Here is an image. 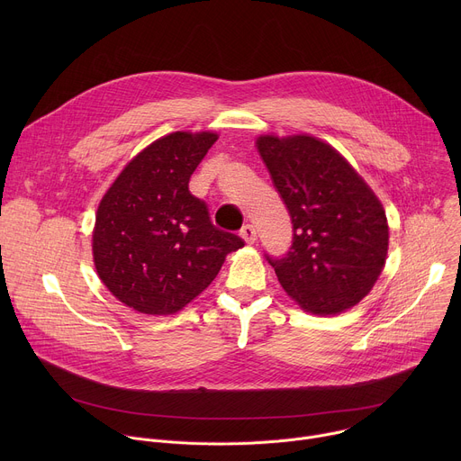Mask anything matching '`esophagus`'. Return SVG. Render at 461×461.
Returning <instances> with one entry per match:
<instances>
[{"mask_svg":"<svg viewBox=\"0 0 461 461\" xmlns=\"http://www.w3.org/2000/svg\"><path fill=\"white\" fill-rule=\"evenodd\" d=\"M240 237L244 239L246 244H253L257 240V231H255V228L251 224H244L242 230H240Z\"/></svg>","mask_w":461,"mask_h":461,"instance_id":"1","label":"esophagus"}]
</instances>
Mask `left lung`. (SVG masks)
<instances>
[{
	"mask_svg": "<svg viewBox=\"0 0 461 461\" xmlns=\"http://www.w3.org/2000/svg\"><path fill=\"white\" fill-rule=\"evenodd\" d=\"M294 224L285 257L267 260L285 292L306 312L339 313L377 281L388 249L386 215L356 169L319 139H257Z\"/></svg>",
	"mask_w": 461,
	"mask_h": 461,
	"instance_id": "1",
	"label": "left lung"
}]
</instances>
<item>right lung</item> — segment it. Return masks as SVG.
I'll return each instance as SVG.
<instances>
[{"instance_id": "add662e5", "label": "right lung", "mask_w": 461, "mask_h": 461, "mask_svg": "<svg viewBox=\"0 0 461 461\" xmlns=\"http://www.w3.org/2000/svg\"><path fill=\"white\" fill-rule=\"evenodd\" d=\"M215 133L176 131L131 160L104 194L93 231L95 267L107 290L140 313L182 310L244 246L213 226L189 178Z\"/></svg>"}]
</instances>
